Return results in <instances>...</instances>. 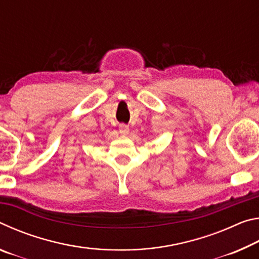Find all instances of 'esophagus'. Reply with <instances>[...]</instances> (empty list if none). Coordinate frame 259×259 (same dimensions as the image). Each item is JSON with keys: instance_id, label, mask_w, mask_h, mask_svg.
<instances>
[{"instance_id": "1", "label": "esophagus", "mask_w": 259, "mask_h": 259, "mask_svg": "<svg viewBox=\"0 0 259 259\" xmlns=\"http://www.w3.org/2000/svg\"><path fill=\"white\" fill-rule=\"evenodd\" d=\"M119 130H120V134L123 135V136L129 134V126L125 125V124H120V129Z\"/></svg>"}]
</instances>
